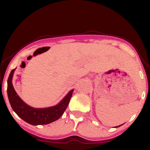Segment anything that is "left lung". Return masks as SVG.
Instances as JSON below:
<instances>
[{
  "label": "left lung",
  "instance_id": "obj_1",
  "mask_svg": "<svg viewBox=\"0 0 150 150\" xmlns=\"http://www.w3.org/2000/svg\"><path fill=\"white\" fill-rule=\"evenodd\" d=\"M120 125H118V126H117V127H119V126H120Z\"/></svg>",
  "mask_w": 150,
  "mask_h": 150
}]
</instances>
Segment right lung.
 I'll return each mask as SVG.
<instances>
[{
	"mask_svg": "<svg viewBox=\"0 0 150 150\" xmlns=\"http://www.w3.org/2000/svg\"><path fill=\"white\" fill-rule=\"evenodd\" d=\"M15 69L16 68L12 69L8 76L7 81V93L11 106L16 114L25 122L33 125H46L58 120L62 115L69 104L73 89L69 91L57 105L46 108H34L23 102L13 88L12 79Z\"/></svg>",
	"mask_w": 150,
	"mask_h": 150,
	"instance_id": "obj_1",
	"label": "right lung"
}]
</instances>
